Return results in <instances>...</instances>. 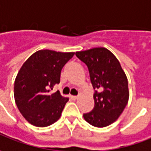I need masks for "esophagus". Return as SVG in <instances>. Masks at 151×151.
<instances>
[{"label": "esophagus", "instance_id": "obj_1", "mask_svg": "<svg viewBox=\"0 0 151 151\" xmlns=\"http://www.w3.org/2000/svg\"><path fill=\"white\" fill-rule=\"evenodd\" d=\"M78 96H77V95H70V98L72 99V100H73V101H75L78 99Z\"/></svg>", "mask_w": 151, "mask_h": 151}]
</instances>
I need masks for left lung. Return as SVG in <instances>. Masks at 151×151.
Wrapping results in <instances>:
<instances>
[{
    "mask_svg": "<svg viewBox=\"0 0 151 151\" xmlns=\"http://www.w3.org/2000/svg\"><path fill=\"white\" fill-rule=\"evenodd\" d=\"M88 67L95 89V107L83 114L84 120L97 128L113 123L122 113L129 98L127 76L119 61L104 47L76 52Z\"/></svg>",
    "mask_w": 151,
    "mask_h": 151,
    "instance_id": "obj_1",
    "label": "left lung"
}]
</instances>
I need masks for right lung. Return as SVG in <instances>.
<instances>
[{"label":"right lung","instance_id":"1","mask_svg":"<svg viewBox=\"0 0 151 151\" xmlns=\"http://www.w3.org/2000/svg\"><path fill=\"white\" fill-rule=\"evenodd\" d=\"M74 52L40 50L27 59L14 83V98L23 116L34 126L47 127L56 122L68 101L59 91L50 93L60 83L64 65Z\"/></svg>","mask_w":151,"mask_h":151}]
</instances>
